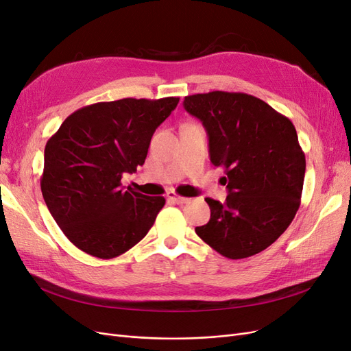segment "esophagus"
<instances>
[{"mask_svg": "<svg viewBox=\"0 0 351 351\" xmlns=\"http://www.w3.org/2000/svg\"><path fill=\"white\" fill-rule=\"evenodd\" d=\"M167 197H168V200L169 202H173V204H178V205H183V204H187L189 202V199L187 197H183V196H178V195H176V193H168L167 195Z\"/></svg>", "mask_w": 351, "mask_h": 351, "instance_id": "1", "label": "esophagus"}]
</instances>
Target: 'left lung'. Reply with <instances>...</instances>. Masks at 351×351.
Here are the masks:
<instances>
[{
  "label": "left lung",
  "mask_w": 351,
  "mask_h": 351,
  "mask_svg": "<svg viewBox=\"0 0 351 351\" xmlns=\"http://www.w3.org/2000/svg\"><path fill=\"white\" fill-rule=\"evenodd\" d=\"M205 125L210 162L224 168L226 202L206 197L208 224L196 234L228 259L253 256L291 224L304 182L306 158L290 119L262 99L214 90L184 98Z\"/></svg>",
  "instance_id": "obj_1"
}]
</instances>
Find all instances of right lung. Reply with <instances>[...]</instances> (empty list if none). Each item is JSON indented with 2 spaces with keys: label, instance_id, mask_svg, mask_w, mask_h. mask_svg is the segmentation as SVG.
<instances>
[{
  "label": "right lung",
  "instance_id": "1",
  "mask_svg": "<svg viewBox=\"0 0 351 351\" xmlns=\"http://www.w3.org/2000/svg\"><path fill=\"white\" fill-rule=\"evenodd\" d=\"M180 98H124L70 114L45 146L40 190L64 236L90 256L132 249L165 205L121 187L123 173L145 164L151 139Z\"/></svg>",
  "mask_w": 351,
  "mask_h": 351
}]
</instances>
